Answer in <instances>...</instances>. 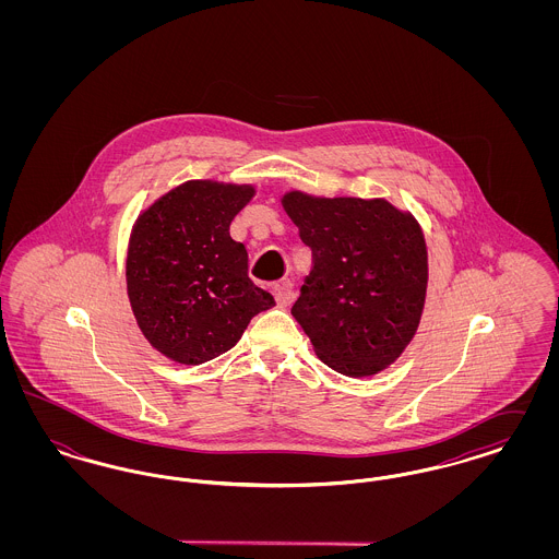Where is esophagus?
Returning a JSON list of instances; mask_svg holds the SVG:
<instances>
[{
	"mask_svg": "<svg viewBox=\"0 0 559 559\" xmlns=\"http://www.w3.org/2000/svg\"><path fill=\"white\" fill-rule=\"evenodd\" d=\"M272 295H274V299H276V306H278V308H287V306L292 304L293 297H295V295H293L292 283H289V281L274 285V287H272Z\"/></svg>",
	"mask_w": 559,
	"mask_h": 559,
	"instance_id": "esophagus-1",
	"label": "esophagus"
}]
</instances>
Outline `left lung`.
<instances>
[{
  "label": "left lung",
  "instance_id": "1",
  "mask_svg": "<svg viewBox=\"0 0 559 559\" xmlns=\"http://www.w3.org/2000/svg\"><path fill=\"white\" fill-rule=\"evenodd\" d=\"M312 270L292 314L320 360L347 377L388 369L417 333L427 292V247L413 213L385 199H281Z\"/></svg>",
  "mask_w": 559,
  "mask_h": 559
}]
</instances>
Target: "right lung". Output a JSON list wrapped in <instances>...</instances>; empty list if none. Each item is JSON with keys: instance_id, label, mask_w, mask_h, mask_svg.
I'll list each match as a JSON object with an SVG mask.
<instances>
[{"instance_id": "obj_1", "label": "right lung", "mask_w": 559, "mask_h": 559, "mask_svg": "<svg viewBox=\"0 0 559 559\" xmlns=\"http://www.w3.org/2000/svg\"><path fill=\"white\" fill-rule=\"evenodd\" d=\"M249 185L190 180L138 215L126 278L148 344L180 365H203L235 346L249 320L274 306L253 285L230 222L253 199Z\"/></svg>"}]
</instances>
